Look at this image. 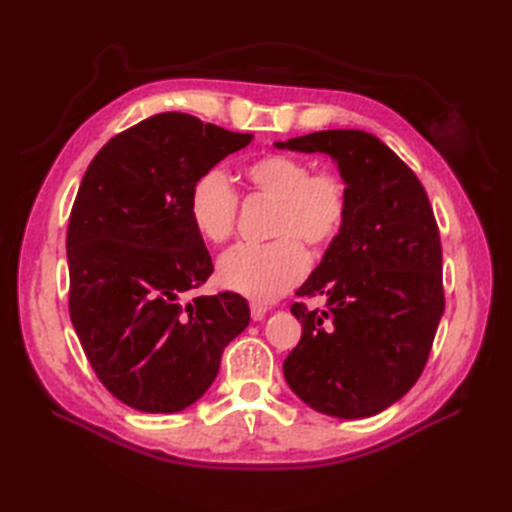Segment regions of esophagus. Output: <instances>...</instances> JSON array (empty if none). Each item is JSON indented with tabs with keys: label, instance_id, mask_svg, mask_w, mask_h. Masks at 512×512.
<instances>
[{
	"label": "esophagus",
	"instance_id": "34e87169",
	"mask_svg": "<svg viewBox=\"0 0 512 512\" xmlns=\"http://www.w3.org/2000/svg\"><path fill=\"white\" fill-rule=\"evenodd\" d=\"M268 308L262 306V303H250V317H253V321H262L266 317Z\"/></svg>",
	"mask_w": 512,
	"mask_h": 512
}]
</instances>
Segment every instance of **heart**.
I'll use <instances>...</instances> for the list:
<instances>
[{"label":"heart","mask_w":512,"mask_h":512,"mask_svg":"<svg viewBox=\"0 0 512 512\" xmlns=\"http://www.w3.org/2000/svg\"><path fill=\"white\" fill-rule=\"evenodd\" d=\"M255 195L275 200L268 244H242L228 250L217 264L222 286L257 301L284 295L308 273L310 248L334 242L350 209V189L339 171L312 169L292 154H266L244 169ZM239 198L222 171L195 180L189 195L193 228L206 242L224 244L237 226Z\"/></svg>","instance_id":"1"}]
</instances>
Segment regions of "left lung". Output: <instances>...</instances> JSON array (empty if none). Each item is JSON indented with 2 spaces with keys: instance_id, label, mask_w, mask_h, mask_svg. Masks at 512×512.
<instances>
[{
  "instance_id": "left-lung-1",
  "label": "left lung",
  "mask_w": 512,
  "mask_h": 512,
  "mask_svg": "<svg viewBox=\"0 0 512 512\" xmlns=\"http://www.w3.org/2000/svg\"><path fill=\"white\" fill-rule=\"evenodd\" d=\"M339 162L350 209L295 301L301 341L284 361L290 389L334 418H367L416 385L444 312L442 244L429 195L383 140L325 129L277 143Z\"/></svg>"
}]
</instances>
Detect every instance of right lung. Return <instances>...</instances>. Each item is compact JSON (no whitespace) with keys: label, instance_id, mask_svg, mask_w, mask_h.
I'll use <instances>...</instances> for the list:
<instances>
[{"label":"right lung","instance_id":"right-lung-1","mask_svg":"<svg viewBox=\"0 0 512 512\" xmlns=\"http://www.w3.org/2000/svg\"><path fill=\"white\" fill-rule=\"evenodd\" d=\"M250 140L162 112L107 140L81 180L65 237L70 319L105 389L138 411L193 405L250 323L235 292L184 301L213 273L193 184Z\"/></svg>","mask_w":512,"mask_h":512}]
</instances>
